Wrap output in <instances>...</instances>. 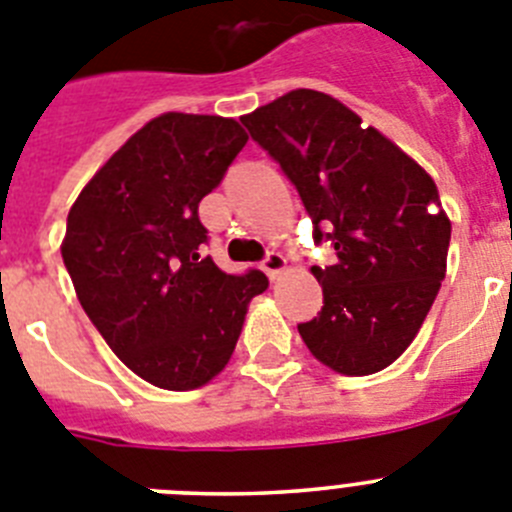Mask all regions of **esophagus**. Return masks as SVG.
<instances>
[{
	"label": "esophagus",
	"instance_id": "1",
	"mask_svg": "<svg viewBox=\"0 0 512 512\" xmlns=\"http://www.w3.org/2000/svg\"><path fill=\"white\" fill-rule=\"evenodd\" d=\"M261 269H264L266 274H269L271 282H274V279L282 277V271L287 269V259H284L282 253L271 251L269 256H266V259H264V264H261Z\"/></svg>",
	"mask_w": 512,
	"mask_h": 512
}]
</instances>
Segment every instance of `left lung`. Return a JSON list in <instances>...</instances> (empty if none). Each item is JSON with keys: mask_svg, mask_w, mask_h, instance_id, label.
Returning <instances> with one entry per match:
<instances>
[{"mask_svg": "<svg viewBox=\"0 0 512 512\" xmlns=\"http://www.w3.org/2000/svg\"><path fill=\"white\" fill-rule=\"evenodd\" d=\"M241 122L297 187L315 241L336 248V264L310 269L323 310L297 325L302 341L338 374L382 372L418 336L446 277L451 220L436 182L325 92L295 89Z\"/></svg>", "mask_w": 512, "mask_h": 512, "instance_id": "left-lung-1", "label": "left lung"}]
</instances>
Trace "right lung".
<instances>
[{
  "label": "right lung",
  "instance_id": "1",
  "mask_svg": "<svg viewBox=\"0 0 512 512\" xmlns=\"http://www.w3.org/2000/svg\"><path fill=\"white\" fill-rule=\"evenodd\" d=\"M233 117L164 112L84 184L61 243L76 297L107 346L153 387L187 392L223 372L261 271L225 274L200 246V200L246 146Z\"/></svg>",
  "mask_w": 512,
  "mask_h": 512
}]
</instances>
